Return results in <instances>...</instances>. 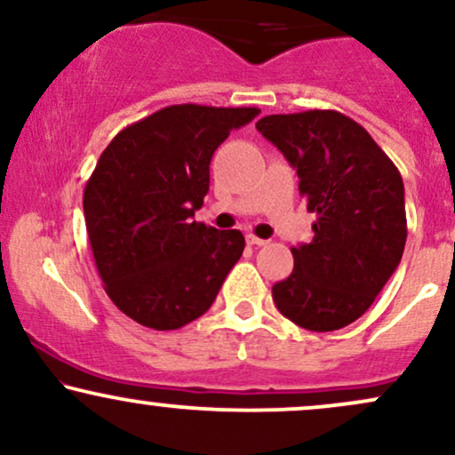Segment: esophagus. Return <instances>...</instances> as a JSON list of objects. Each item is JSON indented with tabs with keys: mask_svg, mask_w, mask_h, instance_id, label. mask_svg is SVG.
Segmentation results:
<instances>
[{
	"mask_svg": "<svg viewBox=\"0 0 455 455\" xmlns=\"http://www.w3.org/2000/svg\"><path fill=\"white\" fill-rule=\"evenodd\" d=\"M245 242H248L250 245H267V239H260V237H257V235H248V237H245Z\"/></svg>",
	"mask_w": 455,
	"mask_h": 455,
	"instance_id": "obj_1",
	"label": "esophagus"
}]
</instances>
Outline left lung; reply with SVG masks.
Listing matches in <instances>:
<instances>
[{"mask_svg": "<svg viewBox=\"0 0 455 455\" xmlns=\"http://www.w3.org/2000/svg\"><path fill=\"white\" fill-rule=\"evenodd\" d=\"M257 130L299 177L316 213L310 243L293 248L295 267L271 289L295 325L333 331L372 306L406 243L404 184L365 130L338 111L267 115Z\"/></svg>", "mask_w": 455, "mask_h": 455, "instance_id": "1", "label": "left lung"}]
</instances>
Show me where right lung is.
<instances>
[{
    "label": "right lung",
    "mask_w": 455,
    "mask_h": 455,
    "mask_svg": "<svg viewBox=\"0 0 455 455\" xmlns=\"http://www.w3.org/2000/svg\"><path fill=\"white\" fill-rule=\"evenodd\" d=\"M259 113L173 104L102 151L83 192L85 227L104 291L132 321L166 331L210 310L245 239L192 218L210 190L213 151Z\"/></svg>",
    "instance_id": "add662e5"
}]
</instances>
